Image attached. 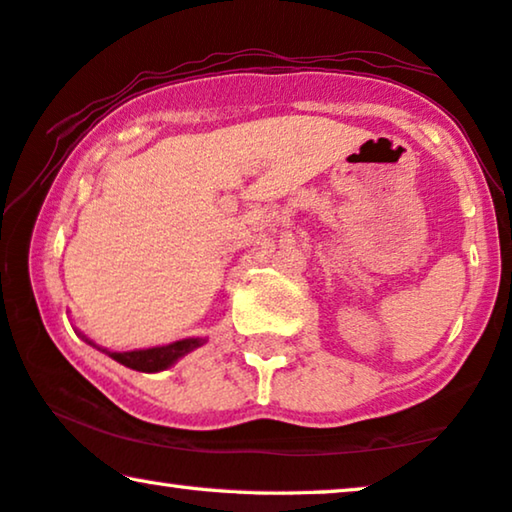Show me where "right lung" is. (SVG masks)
<instances>
[{"mask_svg":"<svg viewBox=\"0 0 512 512\" xmlns=\"http://www.w3.org/2000/svg\"><path fill=\"white\" fill-rule=\"evenodd\" d=\"M202 338H188V340H177L172 345L165 347H151V349H137V352H107L111 359L123 363L132 370H142V373H158V370H165L172 366L174 361L181 359V356L193 352L195 347L202 345ZM93 345V342H90Z\"/></svg>","mask_w":512,"mask_h":512,"instance_id":"1","label":"right lung"}]
</instances>
